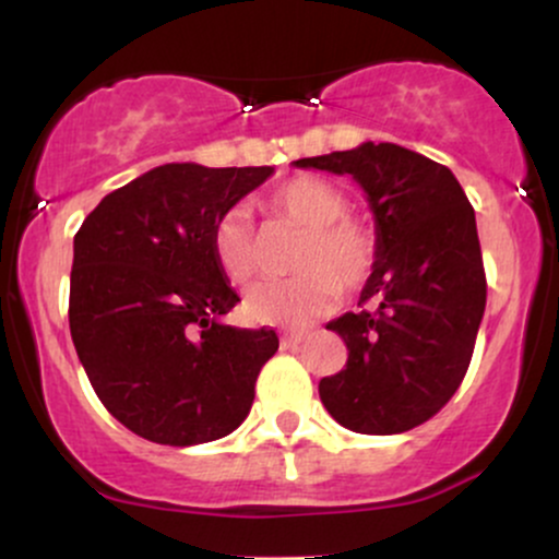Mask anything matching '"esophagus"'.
<instances>
[{
	"mask_svg": "<svg viewBox=\"0 0 559 559\" xmlns=\"http://www.w3.org/2000/svg\"><path fill=\"white\" fill-rule=\"evenodd\" d=\"M307 329H297V331H286L284 336H281V346H284V349H288V346H297V344H301L307 338Z\"/></svg>",
	"mask_w": 559,
	"mask_h": 559,
	"instance_id": "1",
	"label": "esophagus"
}]
</instances>
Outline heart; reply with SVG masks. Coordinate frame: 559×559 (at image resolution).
Here are the masks:
<instances>
[{"label":"heart","mask_w":559,"mask_h":559,"mask_svg":"<svg viewBox=\"0 0 559 559\" xmlns=\"http://www.w3.org/2000/svg\"><path fill=\"white\" fill-rule=\"evenodd\" d=\"M278 221L305 228L292 258L297 275L262 281L243 297V316L262 325H305L323 316L342 292H357L373 278L381 243L378 234L349 213L342 189L318 176H294L265 197ZM210 252L228 284L241 286L260 262L258 230L243 210H226L210 230Z\"/></svg>","instance_id":"1"}]
</instances>
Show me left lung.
<instances>
[{
    "instance_id": "1",
    "label": "left lung",
    "mask_w": 559,
    "mask_h": 559,
    "mask_svg": "<svg viewBox=\"0 0 559 559\" xmlns=\"http://www.w3.org/2000/svg\"><path fill=\"white\" fill-rule=\"evenodd\" d=\"M357 178L381 243L360 312L331 320L344 370L320 381L325 409L357 433H402L460 389L486 307L476 213L452 170L396 144L297 159Z\"/></svg>"
}]
</instances>
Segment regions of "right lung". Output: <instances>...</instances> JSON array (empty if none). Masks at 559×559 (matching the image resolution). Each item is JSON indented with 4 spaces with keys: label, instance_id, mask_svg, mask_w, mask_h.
<instances>
[{
    "label": "right lung",
    "instance_id": "add662e5",
    "mask_svg": "<svg viewBox=\"0 0 559 559\" xmlns=\"http://www.w3.org/2000/svg\"><path fill=\"white\" fill-rule=\"evenodd\" d=\"M273 168L170 163L112 191L73 241L70 336L107 413L155 444L228 436L278 349L273 329H234L210 230Z\"/></svg>",
    "mask_w": 559,
    "mask_h": 559
}]
</instances>
